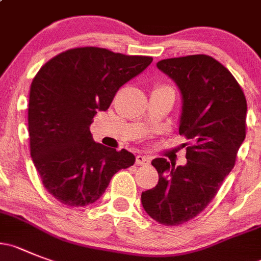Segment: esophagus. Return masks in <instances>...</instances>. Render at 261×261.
Instances as JSON below:
<instances>
[{
    "label": "esophagus",
    "instance_id": "34e87169",
    "mask_svg": "<svg viewBox=\"0 0 261 261\" xmlns=\"http://www.w3.org/2000/svg\"><path fill=\"white\" fill-rule=\"evenodd\" d=\"M136 165H139V166H147V165H149V158L145 157V155H142L139 154L136 155Z\"/></svg>",
    "mask_w": 261,
    "mask_h": 261
}]
</instances>
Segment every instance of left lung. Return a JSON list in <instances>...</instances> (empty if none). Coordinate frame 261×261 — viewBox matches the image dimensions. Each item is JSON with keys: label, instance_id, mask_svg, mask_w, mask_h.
Listing matches in <instances>:
<instances>
[{"label": "left lung", "instance_id": "left-lung-1", "mask_svg": "<svg viewBox=\"0 0 261 261\" xmlns=\"http://www.w3.org/2000/svg\"><path fill=\"white\" fill-rule=\"evenodd\" d=\"M181 92L179 134L189 140L187 164L155 158L158 184L142 193L145 213L164 225H180L201 214L234 167L246 136L247 103L232 73L208 55L157 63Z\"/></svg>", "mask_w": 261, "mask_h": 261}]
</instances>
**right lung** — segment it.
I'll list each match as a JSON object with an SVG mask.
<instances>
[{
  "label": "right lung",
  "mask_w": 261,
  "mask_h": 261,
  "mask_svg": "<svg viewBox=\"0 0 261 261\" xmlns=\"http://www.w3.org/2000/svg\"><path fill=\"white\" fill-rule=\"evenodd\" d=\"M100 47L70 48L48 60L31 85V157L46 191L62 203L87 206L103 196L112 176L135 162L126 149L95 143L90 125L118 89L152 63Z\"/></svg>",
  "instance_id": "right-lung-1"
}]
</instances>
